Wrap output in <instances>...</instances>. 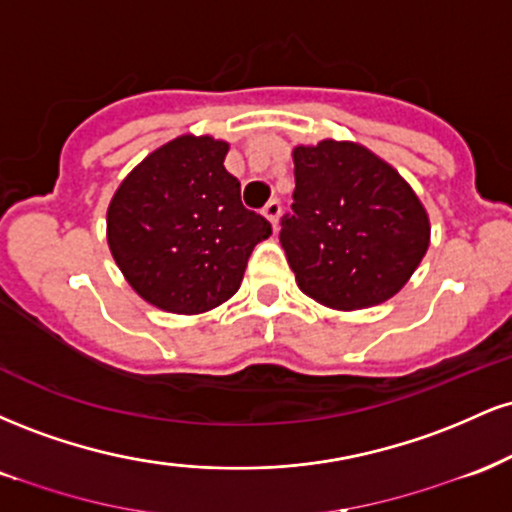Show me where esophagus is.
Segmentation results:
<instances>
[{
  "mask_svg": "<svg viewBox=\"0 0 512 512\" xmlns=\"http://www.w3.org/2000/svg\"><path fill=\"white\" fill-rule=\"evenodd\" d=\"M262 214L267 216V219L272 221V226L276 228V221H279V214H281V202H279V199H269V202L262 207Z\"/></svg>",
  "mask_w": 512,
  "mask_h": 512,
  "instance_id": "34e87169",
  "label": "esophagus"
}]
</instances>
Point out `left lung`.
<instances>
[{
	"label": "left lung",
	"instance_id": "obj_1",
	"mask_svg": "<svg viewBox=\"0 0 512 512\" xmlns=\"http://www.w3.org/2000/svg\"><path fill=\"white\" fill-rule=\"evenodd\" d=\"M293 178L279 240L298 289L337 310L395 296L424 260L431 233L402 175L363 146L325 139L293 149Z\"/></svg>",
	"mask_w": 512,
	"mask_h": 512
}]
</instances>
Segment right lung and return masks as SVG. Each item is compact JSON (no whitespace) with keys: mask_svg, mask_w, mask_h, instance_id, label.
Here are the masks:
<instances>
[{"mask_svg":"<svg viewBox=\"0 0 512 512\" xmlns=\"http://www.w3.org/2000/svg\"><path fill=\"white\" fill-rule=\"evenodd\" d=\"M228 144L173 139L127 175L108 209V245L132 289L168 313L216 308L240 289L272 223L240 202Z\"/></svg>","mask_w":512,"mask_h":512,"instance_id":"add662e5","label":"right lung"}]
</instances>
